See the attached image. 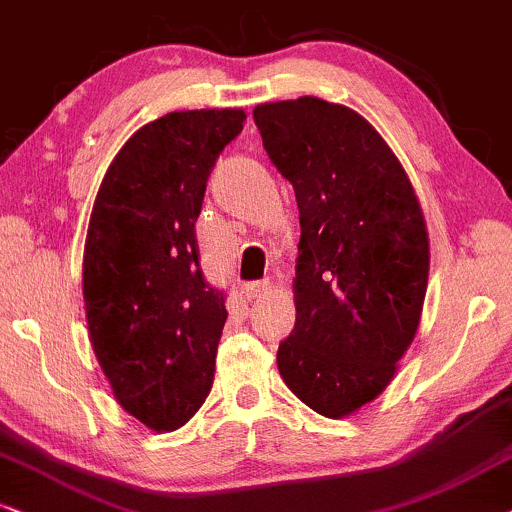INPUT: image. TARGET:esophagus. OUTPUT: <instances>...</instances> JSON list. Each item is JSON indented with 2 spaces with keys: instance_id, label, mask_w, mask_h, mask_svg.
I'll return each instance as SVG.
<instances>
[{
  "instance_id": "obj_1",
  "label": "esophagus",
  "mask_w": 512,
  "mask_h": 512,
  "mask_svg": "<svg viewBox=\"0 0 512 512\" xmlns=\"http://www.w3.org/2000/svg\"><path fill=\"white\" fill-rule=\"evenodd\" d=\"M271 286H274V283H271L269 278H264V281L245 283L243 293H245V297H248V300H257V297H264L267 293H271Z\"/></svg>"
}]
</instances>
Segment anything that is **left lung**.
Instances as JSON below:
<instances>
[{
	"label": "left lung",
	"mask_w": 512,
	"mask_h": 512,
	"mask_svg": "<svg viewBox=\"0 0 512 512\" xmlns=\"http://www.w3.org/2000/svg\"><path fill=\"white\" fill-rule=\"evenodd\" d=\"M252 118L293 184L302 229L278 373L321 416H352L416 338L430 271L423 210L397 155L352 108L300 96Z\"/></svg>",
	"instance_id": "8db88e82"
}]
</instances>
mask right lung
<instances>
[{"label": "right lung", "instance_id": "1", "mask_svg": "<svg viewBox=\"0 0 512 512\" xmlns=\"http://www.w3.org/2000/svg\"><path fill=\"white\" fill-rule=\"evenodd\" d=\"M243 122L241 108L148 122L96 193L82 260L89 340L118 404L148 430L181 428L215 380L226 307L200 271L196 219Z\"/></svg>", "mask_w": 512, "mask_h": 512}]
</instances>
